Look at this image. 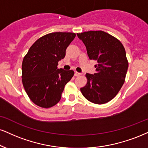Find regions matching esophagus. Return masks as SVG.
<instances>
[{"mask_svg":"<svg viewBox=\"0 0 148 148\" xmlns=\"http://www.w3.org/2000/svg\"><path fill=\"white\" fill-rule=\"evenodd\" d=\"M80 75H81V73L77 72H74V76H79Z\"/></svg>","mask_w":148,"mask_h":148,"instance_id":"1","label":"esophagus"}]
</instances>
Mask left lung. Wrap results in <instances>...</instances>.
<instances>
[{"label": "left lung", "instance_id": "left-lung-1", "mask_svg": "<svg viewBox=\"0 0 148 148\" xmlns=\"http://www.w3.org/2000/svg\"><path fill=\"white\" fill-rule=\"evenodd\" d=\"M90 60H97L96 73L86 74L88 83L81 91L90 102L104 104L116 97L125 81L128 62L123 45L103 31L77 34Z\"/></svg>", "mask_w": 148, "mask_h": 148}]
</instances>
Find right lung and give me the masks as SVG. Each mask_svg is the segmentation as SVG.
<instances>
[{
	"mask_svg": "<svg viewBox=\"0 0 148 148\" xmlns=\"http://www.w3.org/2000/svg\"><path fill=\"white\" fill-rule=\"evenodd\" d=\"M76 34L54 32L43 36L29 48L22 64V81L33 103L44 108L57 104L65 85L74 74L73 70L58 69V62Z\"/></svg>",
	"mask_w": 148,
	"mask_h": 148,
	"instance_id": "1",
	"label": "right lung"
}]
</instances>
